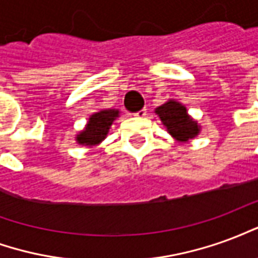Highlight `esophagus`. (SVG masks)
Instances as JSON below:
<instances>
[{"mask_svg":"<svg viewBox=\"0 0 258 258\" xmlns=\"http://www.w3.org/2000/svg\"><path fill=\"white\" fill-rule=\"evenodd\" d=\"M146 113H148V109L144 107V109H141V110H138L137 113H134V116L135 117H144V116H146Z\"/></svg>","mask_w":258,"mask_h":258,"instance_id":"34e87169","label":"esophagus"}]
</instances>
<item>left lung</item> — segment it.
I'll use <instances>...</instances> for the list:
<instances>
[{
	"label": "left lung",
	"mask_w": 258,
	"mask_h": 258,
	"mask_svg": "<svg viewBox=\"0 0 258 258\" xmlns=\"http://www.w3.org/2000/svg\"><path fill=\"white\" fill-rule=\"evenodd\" d=\"M155 112L166 125L170 135L179 142H188L199 134V124L188 114L186 107L182 103L168 101L162 106L156 107Z\"/></svg>",
	"instance_id": "8db88e82"
}]
</instances>
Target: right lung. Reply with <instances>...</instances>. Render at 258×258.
<instances>
[{"label":"right lung","mask_w":258,"mask_h":258,"mask_svg":"<svg viewBox=\"0 0 258 258\" xmlns=\"http://www.w3.org/2000/svg\"><path fill=\"white\" fill-rule=\"evenodd\" d=\"M118 117V110L116 109H106L91 114L85 128L77 134L76 141L80 145L95 146L101 144L106 138L109 128L113 121Z\"/></svg>","instance_id":"add662e5"}]
</instances>
